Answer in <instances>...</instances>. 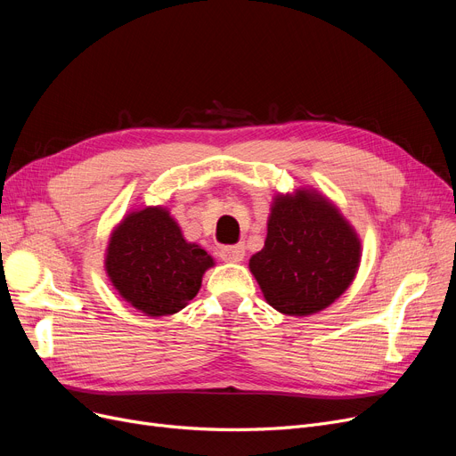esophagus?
<instances>
[{
  "instance_id": "1",
  "label": "esophagus",
  "mask_w": 456,
  "mask_h": 456,
  "mask_svg": "<svg viewBox=\"0 0 456 456\" xmlns=\"http://www.w3.org/2000/svg\"><path fill=\"white\" fill-rule=\"evenodd\" d=\"M246 255V248L244 244H234V246H224L220 249V256L225 262H240Z\"/></svg>"
}]
</instances>
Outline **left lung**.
Wrapping results in <instances>:
<instances>
[{"label":"left lung","instance_id":"left-lung-1","mask_svg":"<svg viewBox=\"0 0 456 456\" xmlns=\"http://www.w3.org/2000/svg\"><path fill=\"white\" fill-rule=\"evenodd\" d=\"M361 240L320 191L279 194L265 248L249 258L266 301L289 316H310L337 301L361 265Z\"/></svg>","mask_w":456,"mask_h":456}]
</instances>
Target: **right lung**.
I'll list each match as a JSON object with an SVG mask.
<instances>
[{
  "instance_id": "add662e5",
  "label": "right lung",
  "mask_w": 456,
  "mask_h": 456,
  "mask_svg": "<svg viewBox=\"0 0 456 456\" xmlns=\"http://www.w3.org/2000/svg\"><path fill=\"white\" fill-rule=\"evenodd\" d=\"M212 256L186 242L164 207L129 212L112 231L105 270L118 294L146 316H170L194 299Z\"/></svg>"
}]
</instances>
